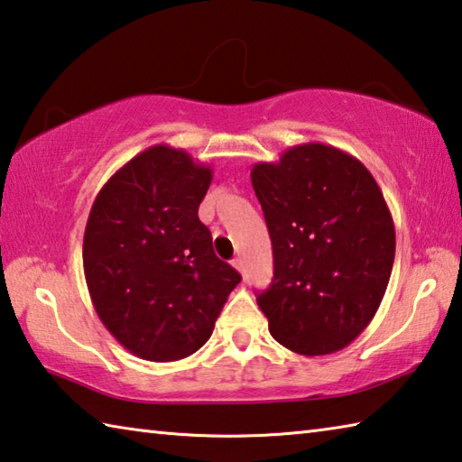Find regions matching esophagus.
I'll list each match as a JSON object with an SVG mask.
<instances>
[{
    "mask_svg": "<svg viewBox=\"0 0 462 462\" xmlns=\"http://www.w3.org/2000/svg\"><path fill=\"white\" fill-rule=\"evenodd\" d=\"M232 264H234V268H236L238 273L245 271V263H242V258H234V260H232Z\"/></svg>",
    "mask_w": 462,
    "mask_h": 462,
    "instance_id": "obj_1",
    "label": "esophagus"
}]
</instances>
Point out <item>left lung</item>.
<instances>
[{
	"mask_svg": "<svg viewBox=\"0 0 462 462\" xmlns=\"http://www.w3.org/2000/svg\"><path fill=\"white\" fill-rule=\"evenodd\" d=\"M273 242L274 276L256 303L273 337L299 356L347 347L380 307L396 230L367 167L303 143L250 171Z\"/></svg>",
	"mask_w": 462,
	"mask_h": 462,
	"instance_id": "1",
	"label": "left lung"
}]
</instances>
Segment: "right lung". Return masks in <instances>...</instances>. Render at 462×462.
Returning <instances> with one entry per match:
<instances>
[{"mask_svg":"<svg viewBox=\"0 0 462 462\" xmlns=\"http://www.w3.org/2000/svg\"><path fill=\"white\" fill-rule=\"evenodd\" d=\"M212 170L153 145L125 163L90 208L82 263L92 305L113 337L147 362L204 346L242 276L216 256L198 208Z\"/></svg>","mask_w":462,"mask_h":462,"instance_id":"obj_1","label":"right lung"}]
</instances>
